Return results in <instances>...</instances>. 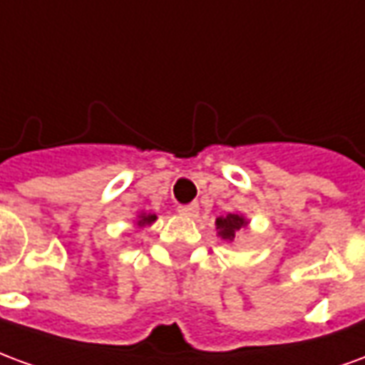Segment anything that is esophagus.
I'll list each match as a JSON object with an SVG mask.
<instances>
[{
	"instance_id": "obj_1",
	"label": "esophagus",
	"mask_w": 365,
	"mask_h": 365,
	"mask_svg": "<svg viewBox=\"0 0 365 365\" xmlns=\"http://www.w3.org/2000/svg\"><path fill=\"white\" fill-rule=\"evenodd\" d=\"M178 213L182 217H197L199 205L197 203H190V205H180L178 207Z\"/></svg>"
}]
</instances>
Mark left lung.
<instances>
[{"instance_id": "1", "label": "left lung", "mask_w": 365, "mask_h": 365, "mask_svg": "<svg viewBox=\"0 0 365 365\" xmlns=\"http://www.w3.org/2000/svg\"><path fill=\"white\" fill-rule=\"evenodd\" d=\"M215 227H217V237L221 240H227V242H235L238 237V232L248 227V219L245 215L238 213H227L217 217L215 221Z\"/></svg>"}]
</instances>
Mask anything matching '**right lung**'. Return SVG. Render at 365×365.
<instances>
[{"label":"right lung","instance_id":"1","mask_svg":"<svg viewBox=\"0 0 365 365\" xmlns=\"http://www.w3.org/2000/svg\"><path fill=\"white\" fill-rule=\"evenodd\" d=\"M158 217H156V213H138V217H136V221L133 222L135 225V229H144V227H148V225H152V222L156 221Z\"/></svg>","mask_w":365,"mask_h":365}]
</instances>
